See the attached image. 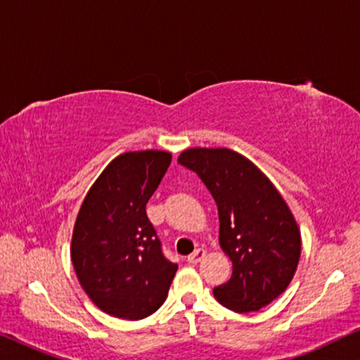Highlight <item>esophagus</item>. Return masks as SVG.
<instances>
[{"instance_id": "obj_1", "label": "esophagus", "mask_w": 360, "mask_h": 360, "mask_svg": "<svg viewBox=\"0 0 360 360\" xmlns=\"http://www.w3.org/2000/svg\"><path fill=\"white\" fill-rule=\"evenodd\" d=\"M206 255V250L205 249H196L193 254L188 255V262L190 264H198L201 259H203Z\"/></svg>"}]
</instances>
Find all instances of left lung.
Masks as SVG:
<instances>
[{
	"mask_svg": "<svg viewBox=\"0 0 360 360\" xmlns=\"http://www.w3.org/2000/svg\"><path fill=\"white\" fill-rule=\"evenodd\" d=\"M179 164L196 172L219 214V245L233 260L228 282L213 288L223 307L259 311L285 292L302 239L292 211L267 176L231 149H186Z\"/></svg>",
	"mask_w": 360,
	"mask_h": 360,
	"instance_id": "left-lung-1",
	"label": "left lung"
}]
</instances>
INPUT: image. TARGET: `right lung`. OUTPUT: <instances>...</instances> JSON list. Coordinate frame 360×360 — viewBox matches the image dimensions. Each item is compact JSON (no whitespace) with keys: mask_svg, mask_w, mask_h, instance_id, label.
<instances>
[{"mask_svg":"<svg viewBox=\"0 0 360 360\" xmlns=\"http://www.w3.org/2000/svg\"><path fill=\"white\" fill-rule=\"evenodd\" d=\"M170 162L164 150L117 155L78 211L70 249L73 269L91 302L115 318L136 321L155 313L179 269L162 252L146 213Z\"/></svg>","mask_w":360,"mask_h":360,"instance_id":"obj_1","label":"right lung"}]
</instances>
